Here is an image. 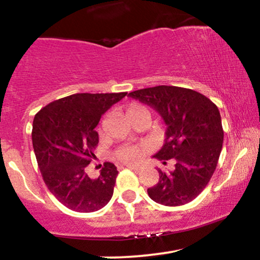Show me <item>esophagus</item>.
Instances as JSON below:
<instances>
[{
    "instance_id": "1",
    "label": "esophagus",
    "mask_w": 260,
    "mask_h": 260,
    "mask_svg": "<svg viewBox=\"0 0 260 260\" xmlns=\"http://www.w3.org/2000/svg\"><path fill=\"white\" fill-rule=\"evenodd\" d=\"M126 166H127L128 169L133 170V171H136V172H139L140 170H142V168H140V166H137V165H131V164H127Z\"/></svg>"
}]
</instances>
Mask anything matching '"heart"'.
Returning a JSON list of instances; mask_svg holds the SVG:
<instances>
[{
    "label": "heart",
    "instance_id": "b5f03b06",
    "mask_svg": "<svg viewBox=\"0 0 260 260\" xmlns=\"http://www.w3.org/2000/svg\"><path fill=\"white\" fill-rule=\"evenodd\" d=\"M142 113H145V115L149 116V111L145 109L144 106L138 105V104H132L127 107L126 110V115L128 117V120L133 123V121L138 117L139 115ZM104 133V122H101V124L99 126V134ZM148 153V148L145 145L142 144H124L121 145L116 149L115 151L112 153V159L118 161V162H123V164H137L138 161H140L143 157L145 156Z\"/></svg>",
    "mask_w": 260,
    "mask_h": 260
}]
</instances>
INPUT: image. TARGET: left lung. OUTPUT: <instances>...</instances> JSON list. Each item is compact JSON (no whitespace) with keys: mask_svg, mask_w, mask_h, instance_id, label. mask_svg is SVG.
Here are the masks:
<instances>
[{"mask_svg":"<svg viewBox=\"0 0 260 260\" xmlns=\"http://www.w3.org/2000/svg\"><path fill=\"white\" fill-rule=\"evenodd\" d=\"M129 96L154 107L166 124L162 148L154 157L171 171H159V182L148 188L154 202L178 207L203 192L215 171L222 149L221 116L215 104L201 92L174 85H157L129 92Z\"/></svg>","mask_w":260,"mask_h":260,"instance_id":"1","label":"left lung"}]
</instances>
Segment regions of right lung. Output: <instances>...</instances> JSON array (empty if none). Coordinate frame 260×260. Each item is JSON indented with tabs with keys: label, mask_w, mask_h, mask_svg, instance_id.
Returning a JSON list of instances; mask_svg holds the SVG:
<instances>
[{
	"label": "right lung",
	"mask_w": 260,
	"mask_h": 260,
	"mask_svg": "<svg viewBox=\"0 0 260 260\" xmlns=\"http://www.w3.org/2000/svg\"><path fill=\"white\" fill-rule=\"evenodd\" d=\"M127 92H80L55 100L32 121V148L43 180L64 207L78 213L104 208L113 194L118 171L105 162L96 178L86 174L95 157L99 134L95 127Z\"/></svg>",
	"instance_id": "1"
}]
</instances>
